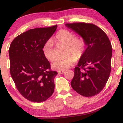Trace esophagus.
<instances>
[{
  "mask_svg": "<svg viewBox=\"0 0 123 123\" xmlns=\"http://www.w3.org/2000/svg\"><path fill=\"white\" fill-rule=\"evenodd\" d=\"M63 72H64V70H58V73L59 74H62Z\"/></svg>",
  "mask_w": 123,
  "mask_h": 123,
  "instance_id": "esophagus-1",
  "label": "esophagus"
}]
</instances>
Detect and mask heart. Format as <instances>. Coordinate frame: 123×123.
Returning a JSON list of instances; mask_svg holds the SVG:
<instances>
[{"instance_id":"b5f03b06","label":"heart","mask_w":123,"mask_h":123,"mask_svg":"<svg viewBox=\"0 0 123 123\" xmlns=\"http://www.w3.org/2000/svg\"><path fill=\"white\" fill-rule=\"evenodd\" d=\"M55 39L60 43L68 45V55L73 54L65 58L57 59L52 63V68L55 70H64L72 67L76 60L83 56L86 49V43L82 37H77L75 33L66 29H62L58 32ZM43 52L48 60L53 61L56 57L55 51L54 49V42L49 39L44 44Z\"/></svg>"}]
</instances>
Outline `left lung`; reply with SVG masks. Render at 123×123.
Returning a JSON list of instances; mask_svg holds the SVG:
<instances>
[{
    "label": "left lung",
    "instance_id": "8db88e82",
    "mask_svg": "<svg viewBox=\"0 0 123 123\" xmlns=\"http://www.w3.org/2000/svg\"><path fill=\"white\" fill-rule=\"evenodd\" d=\"M65 25L84 38L87 46L74 68L72 87L84 97L95 96L104 88L111 73V42L105 32L93 24L74 22Z\"/></svg>",
    "mask_w": 123,
    "mask_h": 123
}]
</instances>
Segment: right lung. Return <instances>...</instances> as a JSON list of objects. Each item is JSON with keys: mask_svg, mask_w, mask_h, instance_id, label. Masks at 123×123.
<instances>
[{"mask_svg": "<svg viewBox=\"0 0 123 123\" xmlns=\"http://www.w3.org/2000/svg\"><path fill=\"white\" fill-rule=\"evenodd\" d=\"M57 27L29 29L17 36L10 46L11 76L19 93L31 102L45 101L54 91L58 73L51 70L43 47Z\"/></svg>", "mask_w": 123, "mask_h": 123, "instance_id": "1", "label": "right lung"}]
</instances>
